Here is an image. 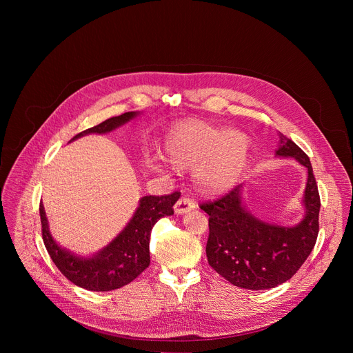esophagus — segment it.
Here are the masks:
<instances>
[{
	"label": "esophagus",
	"instance_id": "obj_1",
	"mask_svg": "<svg viewBox=\"0 0 353 353\" xmlns=\"http://www.w3.org/2000/svg\"><path fill=\"white\" fill-rule=\"evenodd\" d=\"M194 208H195V203H194L192 199H190V198H187V196L179 198V201L174 204V212H176L177 215L187 214V212H190V211L194 210Z\"/></svg>",
	"mask_w": 353,
	"mask_h": 353
}]
</instances>
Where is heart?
Returning a JSON list of instances; mask_svg holds the SVG:
<instances>
[{"label": "heart", "mask_w": 353, "mask_h": 353, "mask_svg": "<svg viewBox=\"0 0 353 353\" xmlns=\"http://www.w3.org/2000/svg\"><path fill=\"white\" fill-rule=\"evenodd\" d=\"M166 158L180 169L195 168L198 188L219 194L232 188L241 176L248 141L236 131H223L204 121L181 123L169 134Z\"/></svg>", "instance_id": "b5f03b06"}]
</instances>
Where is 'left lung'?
Segmentation results:
<instances>
[{
    "instance_id": "obj_1",
    "label": "left lung",
    "mask_w": 353,
    "mask_h": 353,
    "mask_svg": "<svg viewBox=\"0 0 353 353\" xmlns=\"http://www.w3.org/2000/svg\"><path fill=\"white\" fill-rule=\"evenodd\" d=\"M276 155L307 168L305 219L293 228L261 222L243 205L239 184L225 195L199 204L210 215L207 257L210 265L237 288L263 290L290 279L310 256L319 236L320 194L309 157L279 134Z\"/></svg>"
}]
</instances>
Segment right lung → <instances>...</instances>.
Here are the masks:
<instances>
[{"label":"right lung","instance_id":"add662e5","mask_svg":"<svg viewBox=\"0 0 353 353\" xmlns=\"http://www.w3.org/2000/svg\"><path fill=\"white\" fill-rule=\"evenodd\" d=\"M137 116L135 112H127L121 116L108 119L92 128L77 134L71 141L86 134H105L125 124ZM180 198L174 191L168 195H146L139 201V207L124 230L102 251L92 259H81L61 248L52 237L47 226V218L40 203L41 236L47 253L52 257L60 272L74 285L94 290L109 292L119 289L134 281L143 272L149 263V237L154 225L163 216L172 215L173 205Z\"/></svg>","mask_w":353,"mask_h":353}]
</instances>
